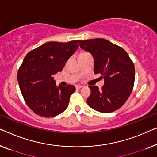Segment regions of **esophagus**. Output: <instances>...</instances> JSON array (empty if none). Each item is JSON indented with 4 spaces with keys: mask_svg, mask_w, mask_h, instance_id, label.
<instances>
[{
    "mask_svg": "<svg viewBox=\"0 0 157 157\" xmlns=\"http://www.w3.org/2000/svg\"><path fill=\"white\" fill-rule=\"evenodd\" d=\"M82 87H83V86H82V85H76V86H75L76 89H78V90L80 89V88H82Z\"/></svg>",
    "mask_w": 157,
    "mask_h": 157,
    "instance_id": "1",
    "label": "esophagus"
}]
</instances>
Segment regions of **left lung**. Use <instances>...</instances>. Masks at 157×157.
<instances>
[{
    "label": "left lung",
    "instance_id": "1",
    "mask_svg": "<svg viewBox=\"0 0 157 157\" xmlns=\"http://www.w3.org/2000/svg\"><path fill=\"white\" fill-rule=\"evenodd\" d=\"M82 49L90 52L94 58V72L104 78L101 89L89 86L91 94L88 105L102 113L120 109L132 92L135 68L127 52L120 46L103 38L79 40Z\"/></svg>",
    "mask_w": 157,
    "mask_h": 157
}]
</instances>
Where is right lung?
Instances as JSON below:
<instances>
[{"mask_svg": "<svg viewBox=\"0 0 157 157\" xmlns=\"http://www.w3.org/2000/svg\"><path fill=\"white\" fill-rule=\"evenodd\" d=\"M78 40L48 42L26 55L17 72L24 100L37 115L53 117L67 109L74 85H56L53 75L63 70L78 48Z\"/></svg>", "mask_w": 157, "mask_h": 157, "instance_id": "obj_1", "label": "right lung"}]
</instances>
